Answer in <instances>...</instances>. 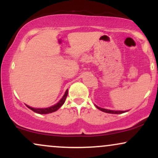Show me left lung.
I'll return each mask as SVG.
<instances>
[{"label": "left lung", "instance_id": "obj_1", "mask_svg": "<svg viewBox=\"0 0 158 158\" xmlns=\"http://www.w3.org/2000/svg\"><path fill=\"white\" fill-rule=\"evenodd\" d=\"M96 107L98 108L99 110H102L103 112H106V113H108V114H123L125 113V112L128 111V110H108V109H105V108H99L97 106H96Z\"/></svg>", "mask_w": 158, "mask_h": 158}]
</instances>
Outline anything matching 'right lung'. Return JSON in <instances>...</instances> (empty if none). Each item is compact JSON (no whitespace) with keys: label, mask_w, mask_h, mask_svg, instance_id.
Here are the masks:
<instances>
[{"label":"right lung","mask_w":158,"mask_h":158,"mask_svg":"<svg viewBox=\"0 0 158 158\" xmlns=\"http://www.w3.org/2000/svg\"><path fill=\"white\" fill-rule=\"evenodd\" d=\"M68 90H67L66 91H65L64 95L63 96V97L60 99V101H59V102H58L57 104L54 105V106H52L51 107H49V108H32V107H30V106H27L28 107V108H30V109H31L32 111L35 112V113H38V114H46L52 113V112L56 111V110L59 109V108H60V107L62 106L63 104H64V102H65V99H66V98H67V96H68Z\"/></svg>","instance_id":"right-lung-1"}]
</instances>
